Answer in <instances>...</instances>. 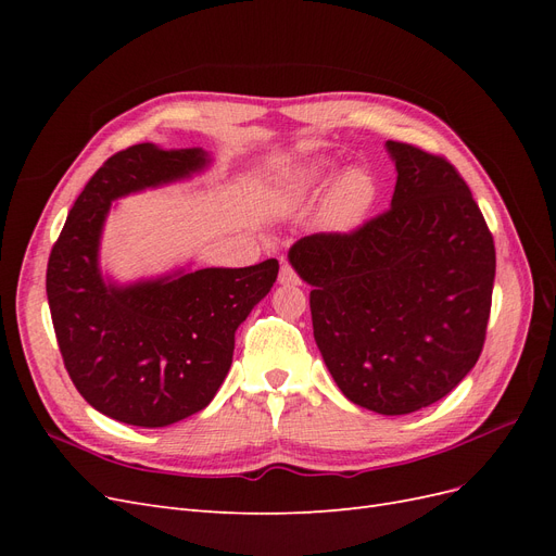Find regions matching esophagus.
<instances>
[{
	"label": "esophagus",
	"instance_id": "obj_1",
	"mask_svg": "<svg viewBox=\"0 0 556 556\" xmlns=\"http://www.w3.org/2000/svg\"><path fill=\"white\" fill-rule=\"evenodd\" d=\"M278 280H280V285H301V278H299V274L294 271V268L288 264V262H282L280 264V274H278Z\"/></svg>",
	"mask_w": 556,
	"mask_h": 556
}]
</instances>
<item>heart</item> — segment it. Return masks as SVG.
<instances>
[{
    "label": "heart",
    "mask_w": 556,
    "mask_h": 556,
    "mask_svg": "<svg viewBox=\"0 0 556 556\" xmlns=\"http://www.w3.org/2000/svg\"><path fill=\"white\" fill-rule=\"evenodd\" d=\"M329 180V169L327 166H308L306 172H301L296 176L294 188L299 192L306 190H317ZM374 199V185L366 176L362 174H348L336 192L331 194L329 201V215L333 223L339 225H355L359 217L366 213V208L371 206Z\"/></svg>",
    "instance_id": "heart-1"
}]
</instances>
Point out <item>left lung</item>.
I'll list each match as a JSON object with an SVG mask.
<instances>
[{
  "label": "left lung",
  "instance_id": "8db88e82",
  "mask_svg": "<svg viewBox=\"0 0 556 556\" xmlns=\"http://www.w3.org/2000/svg\"><path fill=\"white\" fill-rule=\"evenodd\" d=\"M392 206L350 231L296 241L315 343L362 408L408 415L450 394L476 366L492 311L494 237L443 155L387 141Z\"/></svg>",
  "mask_w": 556,
  "mask_h": 556
}]
</instances>
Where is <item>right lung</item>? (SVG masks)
<instances>
[{"label": "right lung", "mask_w": 556, "mask_h": 556, "mask_svg": "<svg viewBox=\"0 0 556 556\" xmlns=\"http://www.w3.org/2000/svg\"><path fill=\"white\" fill-rule=\"evenodd\" d=\"M204 164V150L153 143L111 155L50 250L46 294L64 368L80 396L117 422L157 429L206 408L231 366L233 331L276 282V260L129 288L102 280L97 248L111 201Z\"/></svg>", "instance_id": "right-lung-1"}]
</instances>
